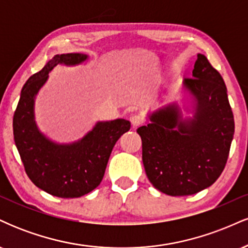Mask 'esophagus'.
<instances>
[{
  "mask_svg": "<svg viewBox=\"0 0 248 248\" xmlns=\"http://www.w3.org/2000/svg\"><path fill=\"white\" fill-rule=\"evenodd\" d=\"M130 122H132L133 127H139L141 126L142 122H143V118L141 115H133L130 118Z\"/></svg>",
  "mask_w": 248,
  "mask_h": 248,
  "instance_id": "1",
  "label": "esophagus"
}]
</instances>
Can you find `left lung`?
Returning a JSON list of instances; mask_svg holds the SVG:
<instances>
[{"label": "left lung", "instance_id": "1", "mask_svg": "<svg viewBox=\"0 0 248 248\" xmlns=\"http://www.w3.org/2000/svg\"><path fill=\"white\" fill-rule=\"evenodd\" d=\"M191 118L176 102L148 115L138 128L142 162L150 183L169 196H189L212 186L223 172L234 134V119L220 73L198 53L192 78L183 80Z\"/></svg>", "mask_w": 248, "mask_h": 248}]
</instances>
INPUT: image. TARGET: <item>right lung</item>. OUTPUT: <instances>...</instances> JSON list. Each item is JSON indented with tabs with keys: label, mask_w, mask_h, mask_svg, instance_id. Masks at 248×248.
<instances>
[{
	"label": "right lung",
	"mask_w": 248,
	"mask_h": 248,
	"mask_svg": "<svg viewBox=\"0 0 248 248\" xmlns=\"http://www.w3.org/2000/svg\"><path fill=\"white\" fill-rule=\"evenodd\" d=\"M84 53L56 55L39 72L31 76L21 91L14 114V140L25 172L33 184L61 198H77L94 190L105 175L116 141L130 129L124 119L99 121L80 140L57 143L37 127L35 99L57 65H79L87 61Z\"/></svg>",
	"instance_id": "1"
}]
</instances>
